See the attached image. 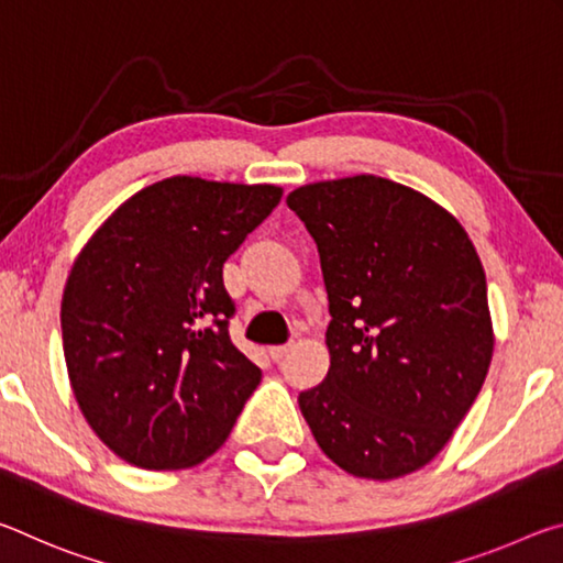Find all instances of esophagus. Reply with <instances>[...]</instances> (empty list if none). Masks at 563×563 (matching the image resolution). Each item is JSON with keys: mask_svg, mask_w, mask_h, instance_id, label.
<instances>
[{"mask_svg": "<svg viewBox=\"0 0 563 563\" xmlns=\"http://www.w3.org/2000/svg\"><path fill=\"white\" fill-rule=\"evenodd\" d=\"M294 349V344L289 342V344H279V346H269V356L274 358V362H282L284 356H287L289 352Z\"/></svg>", "mask_w": 563, "mask_h": 563, "instance_id": "obj_1", "label": "esophagus"}]
</instances>
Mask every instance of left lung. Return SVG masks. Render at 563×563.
Listing matches in <instances>:
<instances>
[{"instance_id":"1","label":"left lung","mask_w":563,"mask_h":563,"mask_svg":"<svg viewBox=\"0 0 563 563\" xmlns=\"http://www.w3.org/2000/svg\"><path fill=\"white\" fill-rule=\"evenodd\" d=\"M319 249L327 379L299 394L321 451L358 478L427 466L482 391L494 354L486 274L464 227L404 184L358 177L287 197Z\"/></svg>"}]
</instances>
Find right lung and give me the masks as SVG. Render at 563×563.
<instances>
[{"label":"right lung","instance_id":"add662e5","mask_svg":"<svg viewBox=\"0 0 563 563\" xmlns=\"http://www.w3.org/2000/svg\"><path fill=\"white\" fill-rule=\"evenodd\" d=\"M279 199L274 184L169 177L79 252L62 297L64 358L81 413L119 459L172 472L227 441L262 368L229 339L221 266Z\"/></svg>","mask_w":563,"mask_h":563}]
</instances>
